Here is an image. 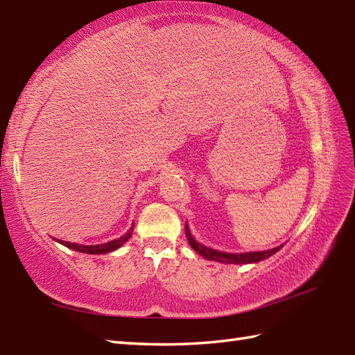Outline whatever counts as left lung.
Masks as SVG:
<instances>
[{"instance_id":"8db88e82","label":"left lung","mask_w":355,"mask_h":355,"mask_svg":"<svg viewBox=\"0 0 355 355\" xmlns=\"http://www.w3.org/2000/svg\"><path fill=\"white\" fill-rule=\"evenodd\" d=\"M184 233L186 238L189 241L191 247L193 248L195 252L198 254H201L202 258H206L209 261H216V262H224V263H250V262H259L262 259H267L268 256L275 254L276 252H279L282 248V245L271 248V250H263V252H252V253H223L214 250V248H209L202 244H198L191 235L189 229L187 225L184 227Z\"/></svg>"}]
</instances>
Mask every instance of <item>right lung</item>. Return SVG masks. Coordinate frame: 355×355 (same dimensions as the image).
Instances as JSON below:
<instances>
[{
    "label": "right lung",
    "instance_id": "right-lung-1",
    "mask_svg": "<svg viewBox=\"0 0 355 355\" xmlns=\"http://www.w3.org/2000/svg\"><path fill=\"white\" fill-rule=\"evenodd\" d=\"M132 230H134V224L132 227L126 232V235L120 236L114 241H110V243H105V244H97V245H80V244H74V243H67V241H59L56 239L58 243H61L62 245L71 248V250H76L80 253H88V254H103V253H110L112 250H116L122 244H125L130 236L132 235Z\"/></svg>",
    "mask_w": 355,
    "mask_h": 355
}]
</instances>
